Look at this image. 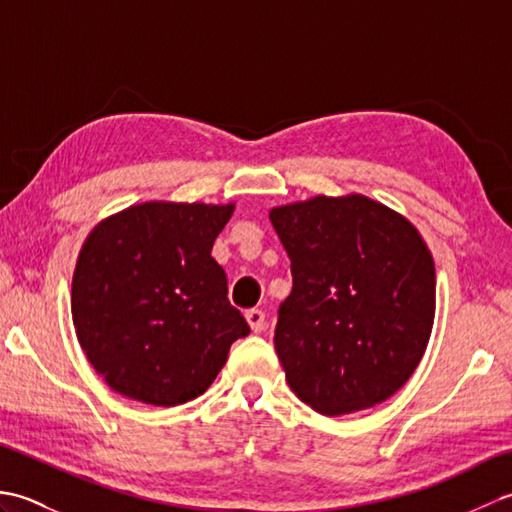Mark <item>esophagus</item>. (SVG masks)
<instances>
[{"mask_svg": "<svg viewBox=\"0 0 512 512\" xmlns=\"http://www.w3.org/2000/svg\"><path fill=\"white\" fill-rule=\"evenodd\" d=\"M246 321H248L250 330H253V332L266 330V312L264 310H259V308L246 310Z\"/></svg>", "mask_w": 512, "mask_h": 512, "instance_id": "obj_1", "label": "esophagus"}]
</instances>
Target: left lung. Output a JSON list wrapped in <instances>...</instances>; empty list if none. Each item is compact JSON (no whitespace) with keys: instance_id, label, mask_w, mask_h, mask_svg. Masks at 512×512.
Instances as JSON below:
<instances>
[{"instance_id":"obj_1","label":"left lung","mask_w":512,"mask_h":512,"mask_svg":"<svg viewBox=\"0 0 512 512\" xmlns=\"http://www.w3.org/2000/svg\"><path fill=\"white\" fill-rule=\"evenodd\" d=\"M270 222L292 273L275 328L290 389L323 416L394 396L436 317V268L416 226L365 195L277 206Z\"/></svg>"}]
</instances>
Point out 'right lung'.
I'll return each mask as SVG.
<instances>
[{"instance_id":"obj_1","label":"right lung","mask_w":512,"mask_h":512,"mask_svg":"<svg viewBox=\"0 0 512 512\" xmlns=\"http://www.w3.org/2000/svg\"><path fill=\"white\" fill-rule=\"evenodd\" d=\"M233 204L145 202L85 239L72 321L85 356L118 394L156 407L198 398L250 332L211 257Z\"/></svg>"}]
</instances>
